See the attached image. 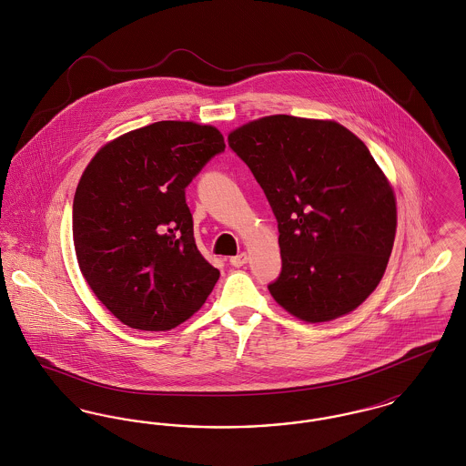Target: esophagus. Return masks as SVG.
Masks as SVG:
<instances>
[{
	"label": "esophagus",
	"instance_id": "1",
	"mask_svg": "<svg viewBox=\"0 0 466 466\" xmlns=\"http://www.w3.org/2000/svg\"><path fill=\"white\" fill-rule=\"evenodd\" d=\"M248 258H249V257H248V253H239V255H236V257H232V258H230V266H234V267H243L244 264H246V262H248Z\"/></svg>",
	"mask_w": 466,
	"mask_h": 466
}]
</instances>
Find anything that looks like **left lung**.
Listing matches in <instances>:
<instances>
[{
  "mask_svg": "<svg viewBox=\"0 0 466 466\" xmlns=\"http://www.w3.org/2000/svg\"><path fill=\"white\" fill-rule=\"evenodd\" d=\"M266 192L283 270L268 285L291 316L323 323L380 283L397 234V199L365 143L335 120L268 115L228 134Z\"/></svg>",
  "mask_w": 466,
  "mask_h": 466,
  "instance_id": "1",
  "label": "left lung"
}]
</instances>
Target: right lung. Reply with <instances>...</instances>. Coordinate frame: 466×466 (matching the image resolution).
Here are the masks:
<instances>
[{
    "label": "right lung",
    "mask_w": 466,
    "mask_h": 466,
    "mask_svg": "<svg viewBox=\"0 0 466 466\" xmlns=\"http://www.w3.org/2000/svg\"><path fill=\"white\" fill-rule=\"evenodd\" d=\"M225 150L217 127L162 120L92 157L73 200V244L94 295L124 325L166 332L220 278L198 249L185 187Z\"/></svg>",
    "instance_id": "right-lung-1"
}]
</instances>
